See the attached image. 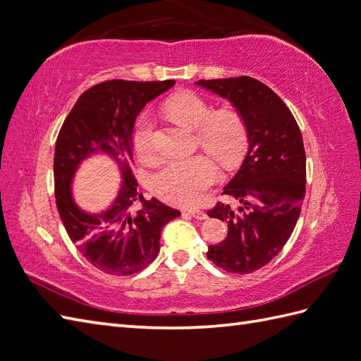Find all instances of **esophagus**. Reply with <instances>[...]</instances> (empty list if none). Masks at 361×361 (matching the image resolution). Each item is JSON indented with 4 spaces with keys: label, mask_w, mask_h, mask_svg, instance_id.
Listing matches in <instances>:
<instances>
[{
    "label": "esophagus",
    "mask_w": 361,
    "mask_h": 361,
    "mask_svg": "<svg viewBox=\"0 0 361 361\" xmlns=\"http://www.w3.org/2000/svg\"><path fill=\"white\" fill-rule=\"evenodd\" d=\"M188 212L194 216V219H197V220H206L207 219V214L204 212V211H200V209H194V207H190V209H188Z\"/></svg>",
    "instance_id": "34e87169"
}]
</instances>
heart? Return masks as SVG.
Wrapping results in <instances>:
<instances>
[{
    "mask_svg": "<svg viewBox=\"0 0 361 361\" xmlns=\"http://www.w3.org/2000/svg\"><path fill=\"white\" fill-rule=\"evenodd\" d=\"M163 111L184 128L197 130L200 146L223 164L238 161L247 145V129L241 115L232 109L214 112L212 104L192 90L172 95ZM154 126L142 115L133 132V149L141 160L154 158ZM219 178L216 166L207 155L172 160L160 167L149 180L155 195L173 204H195Z\"/></svg>",
    "mask_w": 361,
    "mask_h": 361,
    "instance_id": "heart-1",
    "label": "heart"
}]
</instances>
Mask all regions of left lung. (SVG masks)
<instances>
[{
  "label": "left lung",
  "mask_w": 361,
  "mask_h": 361,
  "mask_svg": "<svg viewBox=\"0 0 361 361\" xmlns=\"http://www.w3.org/2000/svg\"><path fill=\"white\" fill-rule=\"evenodd\" d=\"M233 104L247 129L249 149L207 215L228 223V237L207 247V258L232 274H250L274 259L294 232L306 192V154L294 115L275 92L250 77L200 80Z\"/></svg>",
  "instance_id": "left-lung-1"
}]
</instances>
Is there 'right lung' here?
Returning a JSON list of instances; mask_svg holds the SVG:
<instances>
[{"label": "right lung", "instance_id": "1", "mask_svg": "<svg viewBox=\"0 0 361 361\" xmlns=\"http://www.w3.org/2000/svg\"><path fill=\"white\" fill-rule=\"evenodd\" d=\"M173 85V80L99 82L78 98L58 133L54 157L58 214L78 252L104 274L132 275L147 267L160 252L163 228L180 216L177 209L142 197L130 167L137 115L150 99ZM95 153L114 158L121 166L123 184L104 214L90 216L74 204L70 184L79 163Z\"/></svg>", "mask_w": 361, "mask_h": 361}]
</instances>
